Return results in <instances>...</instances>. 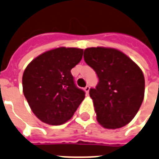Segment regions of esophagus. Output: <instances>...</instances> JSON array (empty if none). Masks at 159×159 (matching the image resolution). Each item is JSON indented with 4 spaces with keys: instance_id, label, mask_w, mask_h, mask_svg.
I'll return each mask as SVG.
<instances>
[{
    "instance_id": "obj_1",
    "label": "esophagus",
    "mask_w": 159,
    "mask_h": 159,
    "mask_svg": "<svg viewBox=\"0 0 159 159\" xmlns=\"http://www.w3.org/2000/svg\"><path fill=\"white\" fill-rule=\"evenodd\" d=\"M89 89H90V87H89V86H88V85L84 88V91H85V93H86V94H89Z\"/></svg>"
}]
</instances>
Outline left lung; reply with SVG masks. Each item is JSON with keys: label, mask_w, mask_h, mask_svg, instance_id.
<instances>
[{"label": "left lung", "mask_w": 159, "mask_h": 159, "mask_svg": "<svg viewBox=\"0 0 159 159\" xmlns=\"http://www.w3.org/2000/svg\"><path fill=\"white\" fill-rule=\"evenodd\" d=\"M84 58L99 79L96 89L89 90L98 123L107 129L129 124L145 96L141 68L125 53L113 48H85Z\"/></svg>", "instance_id": "1"}]
</instances>
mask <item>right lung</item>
<instances>
[{"label": "right lung", "instance_id": "1", "mask_svg": "<svg viewBox=\"0 0 159 159\" xmlns=\"http://www.w3.org/2000/svg\"><path fill=\"white\" fill-rule=\"evenodd\" d=\"M82 48L58 47L34 58L23 75V91L34 115L49 125L71 119L85 98L70 70L81 61Z\"/></svg>", "mask_w": 159, "mask_h": 159}]
</instances>
